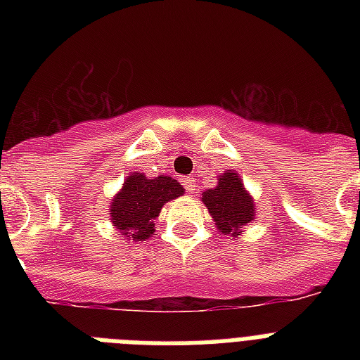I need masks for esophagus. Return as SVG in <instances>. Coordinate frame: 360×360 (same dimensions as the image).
Masks as SVG:
<instances>
[{
    "mask_svg": "<svg viewBox=\"0 0 360 360\" xmlns=\"http://www.w3.org/2000/svg\"><path fill=\"white\" fill-rule=\"evenodd\" d=\"M181 183H183V186H185L186 192L196 191V179H194V177H183V179H181Z\"/></svg>",
    "mask_w": 360,
    "mask_h": 360,
    "instance_id": "1",
    "label": "esophagus"
}]
</instances>
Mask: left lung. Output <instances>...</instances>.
<instances>
[{
	"label": "left lung",
	"instance_id": "8db88e82",
	"mask_svg": "<svg viewBox=\"0 0 360 360\" xmlns=\"http://www.w3.org/2000/svg\"><path fill=\"white\" fill-rule=\"evenodd\" d=\"M202 202L209 209L214 224L224 236L237 239L240 228L254 220V200L243 186L239 174L228 169L219 175V185L202 192Z\"/></svg>",
	"mask_w": 360,
	"mask_h": 360
}]
</instances>
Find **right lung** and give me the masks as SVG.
<instances>
[{
  "instance_id": "1",
  "label": "right lung",
  "mask_w": 360,
  "mask_h": 360,
  "mask_svg": "<svg viewBox=\"0 0 360 360\" xmlns=\"http://www.w3.org/2000/svg\"><path fill=\"white\" fill-rule=\"evenodd\" d=\"M183 194V185L168 175L147 179L143 174L134 172L127 175L123 188L112 200L110 217L123 237L147 240L155 231V219L164 203Z\"/></svg>"
}]
</instances>
